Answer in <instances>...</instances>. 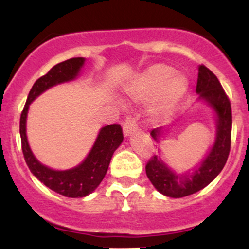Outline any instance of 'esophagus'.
<instances>
[{
	"label": "esophagus",
	"mask_w": 249,
	"mask_h": 249,
	"mask_svg": "<svg viewBox=\"0 0 249 249\" xmlns=\"http://www.w3.org/2000/svg\"><path fill=\"white\" fill-rule=\"evenodd\" d=\"M136 130H137L136 119L132 118V117H128V118L125 119L124 124H123V132H124L125 136H130V134H132Z\"/></svg>",
	"instance_id": "34e87169"
}]
</instances>
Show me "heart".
Segmentation results:
<instances>
[{"label":"heart","instance_id":"obj_1","mask_svg":"<svg viewBox=\"0 0 249 249\" xmlns=\"http://www.w3.org/2000/svg\"><path fill=\"white\" fill-rule=\"evenodd\" d=\"M170 65L157 63L139 73L126 89L134 102L150 101V112L156 119L165 118L187 92V79L174 73Z\"/></svg>","mask_w":249,"mask_h":249}]
</instances>
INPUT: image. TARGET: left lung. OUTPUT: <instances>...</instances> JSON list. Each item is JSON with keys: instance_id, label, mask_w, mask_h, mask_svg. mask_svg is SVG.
Segmentation results:
<instances>
[{"instance_id": "left-lung-1", "label": "left lung", "mask_w": 249, "mask_h": 249, "mask_svg": "<svg viewBox=\"0 0 249 249\" xmlns=\"http://www.w3.org/2000/svg\"><path fill=\"white\" fill-rule=\"evenodd\" d=\"M196 92L210 103L218 117V133L214 146L200 167L192 174L178 176L173 173L157 156L148 159L146 176L159 192L171 198L191 196L206 187L221 172L231 151L232 142V107L228 96L216 76L205 65H200L196 82ZM151 136L158 139L160 128L151 131Z\"/></svg>"}]
</instances>
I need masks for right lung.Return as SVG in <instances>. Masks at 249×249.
<instances>
[{
  "instance_id": "1",
  "label": "right lung",
  "mask_w": 249,
  "mask_h": 249,
  "mask_svg": "<svg viewBox=\"0 0 249 249\" xmlns=\"http://www.w3.org/2000/svg\"><path fill=\"white\" fill-rule=\"evenodd\" d=\"M83 63H84L83 57L67 59L51 68L44 76L39 77L31 88L19 118L22 152L31 173L50 190L68 198H82L88 196L92 193L101 184L107 174L113 152L121 145L124 138L122 126L119 124H111L103 127L92 150L81 165L68 171H53L42 165L34 157L25 134V121H27L30 103L47 89L58 83L75 78Z\"/></svg>"
}]
</instances>
